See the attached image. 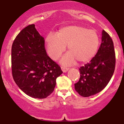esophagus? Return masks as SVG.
I'll return each instance as SVG.
<instances>
[{
    "label": "esophagus",
    "instance_id": "obj_1",
    "mask_svg": "<svg viewBox=\"0 0 124 124\" xmlns=\"http://www.w3.org/2000/svg\"><path fill=\"white\" fill-rule=\"evenodd\" d=\"M61 69H62L63 73H66V72L69 70V68L65 67H61Z\"/></svg>",
    "mask_w": 124,
    "mask_h": 124
}]
</instances>
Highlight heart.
Listing matches in <instances>:
<instances>
[{"mask_svg":"<svg viewBox=\"0 0 124 124\" xmlns=\"http://www.w3.org/2000/svg\"><path fill=\"white\" fill-rule=\"evenodd\" d=\"M47 53L53 60L58 59L67 46L69 52L61 59V64L70 66L76 60L88 62L98 51L100 39L95 30L72 25L61 28L57 33L47 35L44 40Z\"/></svg>","mask_w":124,"mask_h":124,"instance_id":"1","label":"heart"}]
</instances>
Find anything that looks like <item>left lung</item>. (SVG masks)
<instances>
[{
  "label": "left lung",
  "mask_w": 124,
  "mask_h": 124,
  "mask_svg": "<svg viewBox=\"0 0 124 124\" xmlns=\"http://www.w3.org/2000/svg\"><path fill=\"white\" fill-rule=\"evenodd\" d=\"M101 46L90 62L81 67L80 80L75 90L82 97L95 95L105 88L110 81L115 66V54L112 39L102 31Z\"/></svg>",
  "instance_id": "1"
}]
</instances>
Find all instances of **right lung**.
<instances>
[{
	"mask_svg": "<svg viewBox=\"0 0 124 124\" xmlns=\"http://www.w3.org/2000/svg\"><path fill=\"white\" fill-rule=\"evenodd\" d=\"M12 76L25 94L45 98L53 92L61 68L47 54L44 39L35 24L27 26L14 40L12 47Z\"/></svg>",
	"mask_w": 124,
	"mask_h": 124,
	"instance_id": "add662e5",
	"label": "right lung"
}]
</instances>
